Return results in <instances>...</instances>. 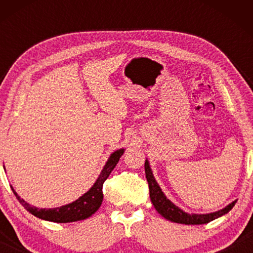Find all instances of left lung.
Wrapping results in <instances>:
<instances>
[{
    "label": "left lung",
    "instance_id": "1",
    "mask_svg": "<svg viewBox=\"0 0 253 253\" xmlns=\"http://www.w3.org/2000/svg\"><path fill=\"white\" fill-rule=\"evenodd\" d=\"M145 174L148 182V189H150V198L152 200L155 210L161 214L165 219H167L171 222L183 223V224H204L209 223L211 221L217 219V217L224 215L235 206L236 202L229 204L223 210L217 211V212L210 214H188L179 210L177 206H175L170 200L166 198L164 192L161 191L160 186L158 185L157 181L152 174L148 161H145Z\"/></svg>",
    "mask_w": 253,
    "mask_h": 253
}]
</instances>
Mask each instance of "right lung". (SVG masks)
I'll use <instances>...</instances> for the list:
<instances>
[{
  "instance_id": "right-lung-1",
  "label": "right lung",
  "mask_w": 253,
  "mask_h": 253,
  "mask_svg": "<svg viewBox=\"0 0 253 253\" xmlns=\"http://www.w3.org/2000/svg\"><path fill=\"white\" fill-rule=\"evenodd\" d=\"M124 150H119L110 155L109 160L107 161L105 167H103L101 174H100L99 178L96 179L94 185L89 189V191L85 193L84 196H82L81 198L76 200V202L69 204V205L57 207V209H37V207L31 206L26 202H24L23 199H20V197L17 195L15 190L12 189L13 195L16 196V198L19 200V203L24 206V209L29 211L31 214H33L34 216L39 217V219H43L47 221H51V222H58V223H67V222H74V221H79L87 219L94 214L96 211L99 210V207L101 206L102 199H103V193H102V185L103 183L115 166L119 162L120 158L122 157Z\"/></svg>"
}]
</instances>
